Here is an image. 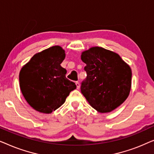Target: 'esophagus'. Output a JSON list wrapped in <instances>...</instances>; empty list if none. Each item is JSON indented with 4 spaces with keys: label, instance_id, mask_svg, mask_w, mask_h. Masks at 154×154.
<instances>
[{
    "label": "esophagus",
    "instance_id": "34e87169",
    "mask_svg": "<svg viewBox=\"0 0 154 154\" xmlns=\"http://www.w3.org/2000/svg\"><path fill=\"white\" fill-rule=\"evenodd\" d=\"M75 85H76L77 89H79V88H80V83H79V82H78V81L75 82Z\"/></svg>",
    "mask_w": 154,
    "mask_h": 154
}]
</instances>
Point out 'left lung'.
<instances>
[{
  "label": "left lung",
  "mask_w": 154,
  "mask_h": 154,
  "mask_svg": "<svg viewBox=\"0 0 154 154\" xmlns=\"http://www.w3.org/2000/svg\"><path fill=\"white\" fill-rule=\"evenodd\" d=\"M87 76L81 91L89 104L100 113H108L123 104L129 95L132 71L119 54L93 47L81 54Z\"/></svg>",
  "instance_id": "8db88e82"
}]
</instances>
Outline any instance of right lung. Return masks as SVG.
<instances>
[{"mask_svg":"<svg viewBox=\"0 0 154 154\" xmlns=\"http://www.w3.org/2000/svg\"><path fill=\"white\" fill-rule=\"evenodd\" d=\"M64 50L52 46L32 57L20 73V85L25 100L39 112L50 113L60 107L76 88L61 66Z\"/></svg>","mask_w":154,"mask_h":154,"instance_id":"right-lung-1","label":"right lung"}]
</instances>
